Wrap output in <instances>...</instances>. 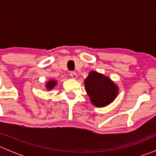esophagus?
I'll return each mask as SVG.
<instances>
[{
    "instance_id": "34e87169",
    "label": "esophagus",
    "mask_w": 156,
    "mask_h": 156,
    "mask_svg": "<svg viewBox=\"0 0 156 156\" xmlns=\"http://www.w3.org/2000/svg\"><path fill=\"white\" fill-rule=\"evenodd\" d=\"M70 76L72 77L73 79H75V78H77V75H76V73H75V72H70Z\"/></svg>"
}]
</instances>
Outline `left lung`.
<instances>
[{
	"label": "left lung",
	"instance_id": "left-lung-1",
	"mask_svg": "<svg viewBox=\"0 0 156 156\" xmlns=\"http://www.w3.org/2000/svg\"><path fill=\"white\" fill-rule=\"evenodd\" d=\"M84 86L90 101L97 107H103L115 100L118 87L108 77L92 71L84 80Z\"/></svg>",
	"mask_w": 156,
	"mask_h": 156
}]
</instances>
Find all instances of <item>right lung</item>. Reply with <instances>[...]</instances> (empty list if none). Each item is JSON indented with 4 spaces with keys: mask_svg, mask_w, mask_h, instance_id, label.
<instances>
[{
    "mask_svg": "<svg viewBox=\"0 0 156 156\" xmlns=\"http://www.w3.org/2000/svg\"><path fill=\"white\" fill-rule=\"evenodd\" d=\"M56 84V81H49L48 82V84H46V87L48 88V90L52 89Z\"/></svg>",
    "mask_w": 156,
    "mask_h": 156,
    "instance_id": "1",
    "label": "right lung"
}]
</instances>
